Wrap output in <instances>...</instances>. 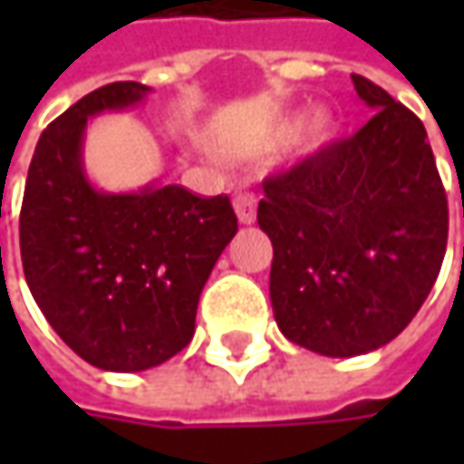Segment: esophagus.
<instances>
[{
    "instance_id": "1",
    "label": "esophagus",
    "mask_w": 464,
    "mask_h": 464,
    "mask_svg": "<svg viewBox=\"0 0 464 464\" xmlns=\"http://www.w3.org/2000/svg\"><path fill=\"white\" fill-rule=\"evenodd\" d=\"M235 214H237V219L242 224H253L256 222V196L253 193H247V190H240L237 196H235Z\"/></svg>"
}]
</instances>
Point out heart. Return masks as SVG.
<instances>
[{"instance_id":"b5f03b06","label":"heart","mask_w":464,"mask_h":464,"mask_svg":"<svg viewBox=\"0 0 464 464\" xmlns=\"http://www.w3.org/2000/svg\"><path fill=\"white\" fill-rule=\"evenodd\" d=\"M292 129V123H284V134ZM333 129H335V121H333V113L330 111H312L307 121H304V126H302V139H304V144L307 147H320V144H325L333 134Z\"/></svg>"}]
</instances>
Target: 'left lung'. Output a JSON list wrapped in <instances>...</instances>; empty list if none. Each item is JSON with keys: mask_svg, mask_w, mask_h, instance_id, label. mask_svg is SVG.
<instances>
[{"mask_svg": "<svg viewBox=\"0 0 464 464\" xmlns=\"http://www.w3.org/2000/svg\"><path fill=\"white\" fill-rule=\"evenodd\" d=\"M374 111L364 129L263 183L278 330L348 359L390 343L416 317L447 250V193L426 129L374 82L351 74Z\"/></svg>", "mask_w": 464, "mask_h": 464, "instance_id": "8db88e82", "label": "left lung"}]
</instances>
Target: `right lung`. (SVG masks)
<instances>
[{
  "instance_id": "right-lung-1",
  "label": "right lung",
  "mask_w": 464,
  "mask_h": 464,
  "mask_svg": "<svg viewBox=\"0 0 464 464\" xmlns=\"http://www.w3.org/2000/svg\"><path fill=\"white\" fill-rule=\"evenodd\" d=\"M150 92L113 82L56 118L38 139L20 211L30 295L63 343L105 372H144L190 343L198 296L237 232L227 196L160 180L111 193L87 178V121Z\"/></svg>"
}]
</instances>
